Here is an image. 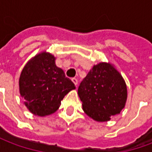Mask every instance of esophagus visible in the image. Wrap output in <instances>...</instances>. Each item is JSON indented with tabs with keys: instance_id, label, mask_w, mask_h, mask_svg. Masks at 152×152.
<instances>
[{
	"instance_id": "1",
	"label": "esophagus",
	"mask_w": 152,
	"mask_h": 152,
	"mask_svg": "<svg viewBox=\"0 0 152 152\" xmlns=\"http://www.w3.org/2000/svg\"><path fill=\"white\" fill-rule=\"evenodd\" d=\"M72 81L74 83V85H75V86H77V84H78V80H77L76 78H72Z\"/></svg>"
}]
</instances>
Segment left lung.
Returning a JSON list of instances; mask_svg holds the SVG:
<instances>
[{
	"mask_svg": "<svg viewBox=\"0 0 152 152\" xmlns=\"http://www.w3.org/2000/svg\"><path fill=\"white\" fill-rule=\"evenodd\" d=\"M82 108L87 115L99 122L111 120L121 113L127 100V86L113 65H94L78 88Z\"/></svg>",
	"mask_w": 152,
	"mask_h": 152,
	"instance_id": "left-lung-1",
	"label": "left lung"
}]
</instances>
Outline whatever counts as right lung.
I'll list each match as a JSON object with an SVG mask.
<instances>
[{
  "mask_svg": "<svg viewBox=\"0 0 152 152\" xmlns=\"http://www.w3.org/2000/svg\"><path fill=\"white\" fill-rule=\"evenodd\" d=\"M19 93L32 114L45 116L54 113L66 94L76 89L73 82L55 64V57L47 52L28 61L19 77Z\"/></svg>",
  "mask_w": 152,
  "mask_h": 152,
  "instance_id": "obj_1",
  "label": "right lung"
}]
</instances>
